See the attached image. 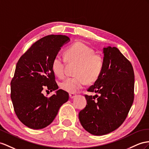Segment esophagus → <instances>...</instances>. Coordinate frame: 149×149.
I'll list each match as a JSON object with an SVG mask.
<instances>
[{
    "mask_svg": "<svg viewBox=\"0 0 149 149\" xmlns=\"http://www.w3.org/2000/svg\"><path fill=\"white\" fill-rule=\"evenodd\" d=\"M69 96H70V98H74L76 96V94L75 93H70Z\"/></svg>",
    "mask_w": 149,
    "mask_h": 149,
    "instance_id": "esophagus-1",
    "label": "esophagus"
}]
</instances>
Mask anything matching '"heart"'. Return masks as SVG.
Returning <instances> with one entry per match:
<instances>
[{"mask_svg": "<svg viewBox=\"0 0 149 149\" xmlns=\"http://www.w3.org/2000/svg\"><path fill=\"white\" fill-rule=\"evenodd\" d=\"M65 56L70 63H77L74 74L75 77L68 78L60 84L63 90L75 93L85 86L86 82H94L101 75L104 67V58L100 53L82 42L72 44L65 51ZM65 58L60 54L55 56L52 67L53 72L60 78L65 75Z\"/></svg>", "mask_w": 149, "mask_h": 149, "instance_id": "1", "label": "heart"}]
</instances>
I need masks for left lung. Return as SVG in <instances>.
I'll return each mask as SVG.
<instances>
[{"label":"left lung","instance_id":"obj_1","mask_svg":"<svg viewBox=\"0 0 149 149\" xmlns=\"http://www.w3.org/2000/svg\"><path fill=\"white\" fill-rule=\"evenodd\" d=\"M104 67L87 91L86 107L79 113L87 132L103 135L115 130L127 118L134 100L135 75L131 62L116 47L104 48Z\"/></svg>","mask_w":149,"mask_h":149}]
</instances>
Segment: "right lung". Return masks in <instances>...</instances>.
Masks as SVG:
<instances>
[{
  "label": "right lung",
  "mask_w": 149,
  "mask_h": 149,
  "mask_svg": "<svg viewBox=\"0 0 149 149\" xmlns=\"http://www.w3.org/2000/svg\"><path fill=\"white\" fill-rule=\"evenodd\" d=\"M68 41L69 38L65 35L42 38L32 44L16 64L10 82V98L18 119L29 128L47 127L55 119L61 106L69 99V94L62 89L50 97L43 94V89L52 92L58 88L52 61Z\"/></svg>",
  "instance_id": "right-lung-1"
}]
</instances>
